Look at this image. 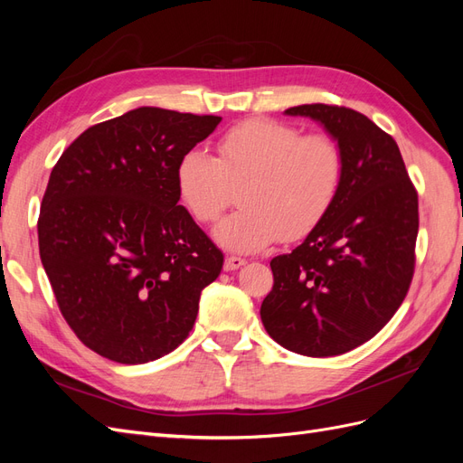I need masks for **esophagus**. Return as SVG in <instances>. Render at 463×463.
<instances>
[{"instance_id": "1", "label": "esophagus", "mask_w": 463, "mask_h": 463, "mask_svg": "<svg viewBox=\"0 0 463 463\" xmlns=\"http://www.w3.org/2000/svg\"><path fill=\"white\" fill-rule=\"evenodd\" d=\"M245 264V259H241V257H226V260H223V270L226 272H232V270H237V269H241V266Z\"/></svg>"}]
</instances>
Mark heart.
<instances>
[{
	"instance_id": "1",
	"label": "heart",
	"mask_w": 463,
	"mask_h": 463,
	"mask_svg": "<svg viewBox=\"0 0 463 463\" xmlns=\"http://www.w3.org/2000/svg\"><path fill=\"white\" fill-rule=\"evenodd\" d=\"M175 181L201 223L216 222L240 189L241 208L218 223L214 237L233 253H255L318 226L342 189L344 154L330 135H301L288 123L253 118L220 137L216 158L184 154Z\"/></svg>"
}]
</instances>
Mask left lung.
I'll use <instances>...</instances> for the list:
<instances>
[{"label": "left lung", "mask_w": 463, "mask_h": 463, "mask_svg": "<svg viewBox=\"0 0 463 463\" xmlns=\"http://www.w3.org/2000/svg\"><path fill=\"white\" fill-rule=\"evenodd\" d=\"M344 154L338 199L305 241L270 260L266 332L289 352L332 357L383 330L408 296L419 230L417 191L394 138L344 106L303 104Z\"/></svg>", "instance_id": "8db88e82"}]
</instances>
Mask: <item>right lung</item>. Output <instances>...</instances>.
<instances>
[{
  "instance_id": "add662e5",
  "label": "right lung",
  "mask_w": 463,
  "mask_h": 463,
  "mask_svg": "<svg viewBox=\"0 0 463 463\" xmlns=\"http://www.w3.org/2000/svg\"><path fill=\"white\" fill-rule=\"evenodd\" d=\"M222 118L143 106L92 125L50 174L40 259L67 325L123 365L184 342L223 255L177 204V162Z\"/></svg>"
}]
</instances>
